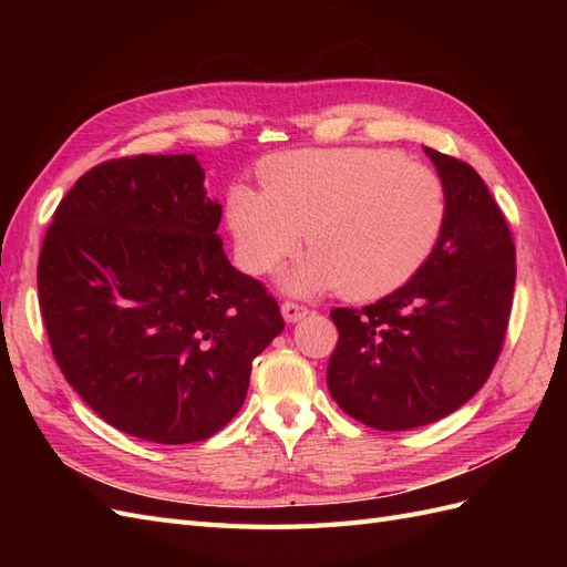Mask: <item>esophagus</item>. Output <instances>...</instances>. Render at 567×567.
I'll use <instances>...</instances> for the list:
<instances>
[{"mask_svg":"<svg viewBox=\"0 0 567 567\" xmlns=\"http://www.w3.org/2000/svg\"><path fill=\"white\" fill-rule=\"evenodd\" d=\"M307 307L305 305H300V302H293V300H286L284 305H281V315H284V319L288 321V323H296V321H300V319H305L307 317Z\"/></svg>","mask_w":567,"mask_h":567,"instance_id":"obj_1","label":"esophagus"}]
</instances>
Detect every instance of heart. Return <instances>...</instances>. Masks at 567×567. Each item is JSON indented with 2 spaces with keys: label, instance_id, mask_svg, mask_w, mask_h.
<instances>
[{
  "label": "heart",
  "instance_id": "obj_1",
  "mask_svg": "<svg viewBox=\"0 0 567 567\" xmlns=\"http://www.w3.org/2000/svg\"><path fill=\"white\" fill-rule=\"evenodd\" d=\"M265 192L236 184L227 221L250 274L277 271L305 241L315 250L286 274L290 293L340 288L383 298L431 260L447 227V184L388 148L296 151L260 167Z\"/></svg>",
  "mask_w": 567,
  "mask_h": 567
}]
</instances>
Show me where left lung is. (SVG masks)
Returning a JSON list of instances; mask_svg holds the SVG:
<instances>
[{
    "mask_svg": "<svg viewBox=\"0 0 567 567\" xmlns=\"http://www.w3.org/2000/svg\"><path fill=\"white\" fill-rule=\"evenodd\" d=\"M447 184L450 217L431 260L383 300L336 307L331 398L375 431L440 421L485 385L508 329L516 246L475 169L425 148Z\"/></svg>",
    "mask_w": 567,
    "mask_h": 567,
    "instance_id": "8db88e82",
    "label": "left lung"
}]
</instances>
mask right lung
I'll return each mask as SVG.
<instances>
[{"mask_svg": "<svg viewBox=\"0 0 567 567\" xmlns=\"http://www.w3.org/2000/svg\"><path fill=\"white\" fill-rule=\"evenodd\" d=\"M203 167L182 156L99 163L63 196L38 296L65 381L117 431L213 437L241 409L279 302L227 260Z\"/></svg>", "mask_w": 567, "mask_h": 567, "instance_id": "1", "label": "right lung"}]
</instances>
